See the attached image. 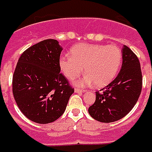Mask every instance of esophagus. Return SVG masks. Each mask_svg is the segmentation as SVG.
<instances>
[{
  "instance_id": "34e87169",
  "label": "esophagus",
  "mask_w": 152,
  "mask_h": 152,
  "mask_svg": "<svg viewBox=\"0 0 152 152\" xmlns=\"http://www.w3.org/2000/svg\"><path fill=\"white\" fill-rule=\"evenodd\" d=\"M84 92H85V90H82L80 88H75V93H83Z\"/></svg>"
}]
</instances>
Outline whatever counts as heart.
<instances>
[{"label":"heart","instance_id":"obj_1","mask_svg":"<svg viewBox=\"0 0 152 152\" xmlns=\"http://www.w3.org/2000/svg\"><path fill=\"white\" fill-rule=\"evenodd\" d=\"M70 54L59 57V68L67 79L72 80L85 67L86 72L73 82L79 87L107 85L115 78L122 64V51L113 44L83 43L72 48Z\"/></svg>","mask_w":152,"mask_h":152}]
</instances>
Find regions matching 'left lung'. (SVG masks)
I'll list each match as a JSON object with an SVG mask.
<instances>
[{"mask_svg":"<svg viewBox=\"0 0 152 152\" xmlns=\"http://www.w3.org/2000/svg\"><path fill=\"white\" fill-rule=\"evenodd\" d=\"M120 72L107 86L96 92V101L88 108L90 116L104 123L124 118L137 103L142 90V72L138 57L130 48H122Z\"/></svg>","mask_w":152,"mask_h":152,"instance_id":"obj_1","label":"left lung"}]
</instances>
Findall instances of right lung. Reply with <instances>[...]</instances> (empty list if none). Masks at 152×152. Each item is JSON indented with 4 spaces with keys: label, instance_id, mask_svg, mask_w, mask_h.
Here are the masks:
<instances>
[{
    "label": "right lung",
    "instance_id": "1",
    "mask_svg": "<svg viewBox=\"0 0 152 152\" xmlns=\"http://www.w3.org/2000/svg\"><path fill=\"white\" fill-rule=\"evenodd\" d=\"M63 48L46 39L20 56L13 76V94L22 113L39 124L55 122L64 113L74 89L60 72Z\"/></svg>",
    "mask_w": 152,
    "mask_h": 152
}]
</instances>
